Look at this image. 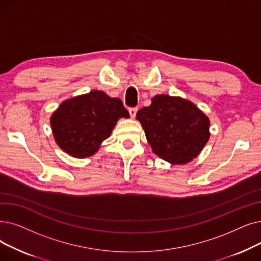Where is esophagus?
Instances as JSON below:
<instances>
[{"mask_svg":"<svg viewBox=\"0 0 261 261\" xmlns=\"http://www.w3.org/2000/svg\"><path fill=\"white\" fill-rule=\"evenodd\" d=\"M137 112H138V108H129V114L132 118H134L135 115H137Z\"/></svg>","mask_w":261,"mask_h":261,"instance_id":"34e87169","label":"esophagus"}]
</instances>
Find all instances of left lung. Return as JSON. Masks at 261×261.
Segmentation results:
<instances>
[{
	"label": "left lung",
	"mask_w": 261,
	"mask_h": 261,
	"mask_svg": "<svg viewBox=\"0 0 261 261\" xmlns=\"http://www.w3.org/2000/svg\"><path fill=\"white\" fill-rule=\"evenodd\" d=\"M152 151L172 164H186L207 144L209 118L191 101L156 95L137 113Z\"/></svg>",
	"instance_id": "1"
}]
</instances>
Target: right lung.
I'll list each match as a JSON object with an SVG mask.
<instances>
[{"instance_id": "obj_1", "label": "right lung", "mask_w": 261, "mask_h": 261, "mask_svg": "<svg viewBox=\"0 0 261 261\" xmlns=\"http://www.w3.org/2000/svg\"><path fill=\"white\" fill-rule=\"evenodd\" d=\"M128 118L129 112L119 98H111L101 90L67 99L51 118L56 144L74 158L93 155L108 139L117 120Z\"/></svg>"}]
</instances>
